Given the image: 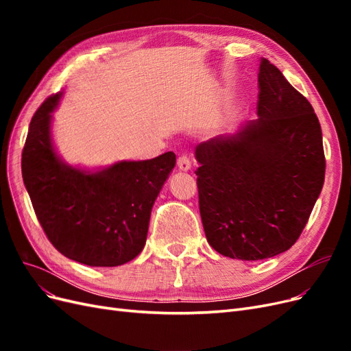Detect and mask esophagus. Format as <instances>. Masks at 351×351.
Listing matches in <instances>:
<instances>
[{"instance_id": "esophagus-1", "label": "esophagus", "mask_w": 351, "mask_h": 351, "mask_svg": "<svg viewBox=\"0 0 351 351\" xmlns=\"http://www.w3.org/2000/svg\"><path fill=\"white\" fill-rule=\"evenodd\" d=\"M177 167L180 171L187 173V171H190V168H192V162H190V159L187 156L183 155L177 159Z\"/></svg>"}]
</instances>
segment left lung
Segmentation results:
<instances>
[{
	"label": "left lung",
	"instance_id": "obj_1",
	"mask_svg": "<svg viewBox=\"0 0 351 351\" xmlns=\"http://www.w3.org/2000/svg\"><path fill=\"white\" fill-rule=\"evenodd\" d=\"M258 79V119L195 151L206 240L241 261L289 250L325 180L322 130L312 105L267 58H261Z\"/></svg>",
	"mask_w": 351,
	"mask_h": 351
}]
</instances>
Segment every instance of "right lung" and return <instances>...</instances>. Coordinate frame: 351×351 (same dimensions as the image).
<instances>
[{
	"mask_svg": "<svg viewBox=\"0 0 351 351\" xmlns=\"http://www.w3.org/2000/svg\"><path fill=\"white\" fill-rule=\"evenodd\" d=\"M62 95L48 98L30 121L23 183L60 253L89 267H119L143 250L151 212L176 167V154L98 168L66 162L52 137V114Z\"/></svg>",
	"mask_w": 351,
	"mask_h": 351,
	"instance_id": "right-lung-1",
	"label": "right lung"
}]
</instances>
